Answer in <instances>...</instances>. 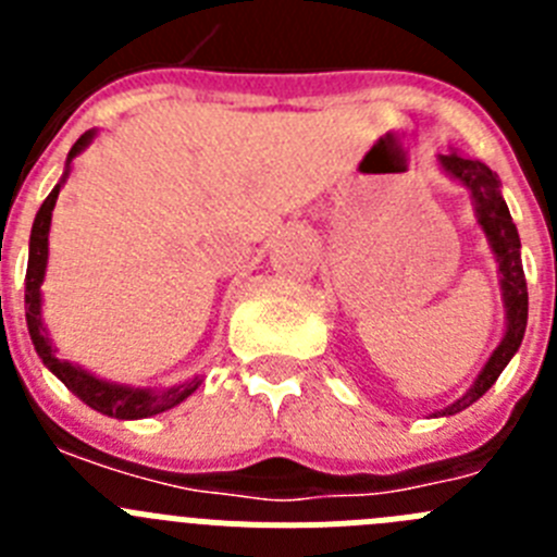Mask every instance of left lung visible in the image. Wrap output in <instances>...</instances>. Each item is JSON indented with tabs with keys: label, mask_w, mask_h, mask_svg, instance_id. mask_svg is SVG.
<instances>
[{
	"label": "left lung",
	"mask_w": 557,
	"mask_h": 557,
	"mask_svg": "<svg viewBox=\"0 0 557 557\" xmlns=\"http://www.w3.org/2000/svg\"><path fill=\"white\" fill-rule=\"evenodd\" d=\"M441 166L449 172L451 178L460 181V184L471 191V198H474L476 223L482 225V231L488 236L491 250H494L496 262H499L502 298H505V309H508V329H505V337H502V343L496 346V351L491 354V359L480 371V376H476V382L471 385V391L462 398H457L455 405H449L446 410L437 412V416H455V412L474 405L476 398L499 379V373L505 371L510 357L519 351L524 329H528V282H524V268H521L519 231H516L513 218H510L508 203L502 200L496 172L491 170L488 164H482V161L476 159H462L457 152L441 156Z\"/></svg>",
	"instance_id": "8db88e82"
}]
</instances>
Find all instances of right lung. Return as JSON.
Masks as SVG:
<instances>
[{
  "label": "right lung",
  "instance_id": "add662e5",
  "mask_svg": "<svg viewBox=\"0 0 557 557\" xmlns=\"http://www.w3.org/2000/svg\"><path fill=\"white\" fill-rule=\"evenodd\" d=\"M95 139V131H86L81 139L72 145L66 159V175H69V161L75 159L83 147H88V141ZM63 175V181H66ZM61 181V184H63ZM61 184L49 191L47 200L41 203L36 214V223H33V234H29V262H27V278H24V314H27V329L29 339L36 346L38 357L44 359V366L61 379L69 391L75 393L81 401H86L91 410L102 412V416L111 418H150L156 412H164L170 407L181 405L186 396L198 391L200 376H195L191 382H184L178 387H170V391H139V387H125V385H113V382H102V379L91 376L83 368L72 366V362H63V359L55 357V348L49 343L47 329H44L41 321V282H44V270H47V256H49V223H52V209H55L58 191H61Z\"/></svg>",
  "mask_w": 557,
  "mask_h": 557
}]
</instances>
